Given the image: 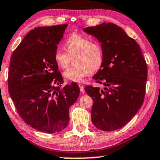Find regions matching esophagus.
Listing matches in <instances>:
<instances>
[{
    "mask_svg": "<svg viewBox=\"0 0 160 160\" xmlns=\"http://www.w3.org/2000/svg\"><path fill=\"white\" fill-rule=\"evenodd\" d=\"M78 87H79V88H80V92L83 93V92H84V87H83V84H81V83H79L78 84Z\"/></svg>",
    "mask_w": 160,
    "mask_h": 160,
    "instance_id": "esophagus-1",
    "label": "esophagus"
}]
</instances>
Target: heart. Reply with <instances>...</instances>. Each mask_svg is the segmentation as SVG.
<instances>
[{
    "instance_id": "obj_1",
    "label": "heart",
    "mask_w": 160,
    "mask_h": 160,
    "mask_svg": "<svg viewBox=\"0 0 160 160\" xmlns=\"http://www.w3.org/2000/svg\"><path fill=\"white\" fill-rule=\"evenodd\" d=\"M65 51L56 49L54 60L61 68H66L73 58V64L63 72L66 79L82 82L90 74L95 73L102 67L104 53L102 46L92 43L89 38L78 33H73L66 39Z\"/></svg>"
}]
</instances>
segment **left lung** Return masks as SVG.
<instances>
[{
	"label": "left lung",
	"instance_id": "obj_1",
	"mask_svg": "<svg viewBox=\"0 0 160 160\" xmlns=\"http://www.w3.org/2000/svg\"><path fill=\"white\" fill-rule=\"evenodd\" d=\"M102 43L104 61L93 78L104 86H87L93 99L92 121L97 129L112 132L130 122L145 95L147 66L139 45L121 27L111 23L83 29Z\"/></svg>",
	"mask_w": 160,
	"mask_h": 160
}]
</instances>
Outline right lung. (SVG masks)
<instances>
[{
	"mask_svg": "<svg viewBox=\"0 0 160 160\" xmlns=\"http://www.w3.org/2000/svg\"><path fill=\"white\" fill-rule=\"evenodd\" d=\"M68 24L38 27L27 33L11 57L10 96L22 119L32 128L53 134L69 122V108L79 96L77 83H63L54 52Z\"/></svg>",
	"mask_w": 160,
	"mask_h": 160,
	"instance_id": "right-lung-1",
	"label": "right lung"
}]
</instances>
